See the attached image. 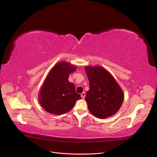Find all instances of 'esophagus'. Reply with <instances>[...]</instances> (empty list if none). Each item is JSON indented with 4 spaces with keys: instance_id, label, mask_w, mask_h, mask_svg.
<instances>
[{
    "instance_id": "esophagus-1",
    "label": "esophagus",
    "mask_w": 157,
    "mask_h": 157,
    "mask_svg": "<svg viewBox=\"0 0 157 157\" xmlns=\"http://www.w3.org/2000/svg\"><path fill=\"white\" fill-rule=\"evenodd\" d=\"M80 96H81V98L82 99H84V98H85V93L82 92L81 94H80Z\"/></svg>"
}]
</instances>
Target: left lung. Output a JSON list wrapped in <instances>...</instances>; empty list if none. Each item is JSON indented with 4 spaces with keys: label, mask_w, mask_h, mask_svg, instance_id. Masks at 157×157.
<instances>
[{
    "label": "left lung",
    "mask_w": 157,
    "mask_h": 157,
    "mask_svg": "<svg viewBox=\"0 0 157 157\" xmlns=\"http://www.w3.org/2000/svg\"><path fill=\"white\" fill-rule=\"evenodd\" d=\"M90 89L86 95L89 111L104 119L119 110L124 95L113 75L101 66H86Z\"/></svg>",
    "instance_id": "8db88e82"
}]
</instances>
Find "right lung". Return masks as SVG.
<instances>
[{
    "mask_svg": "<svg viewBox=\"0 0 157 157\" xmlns=\"http://www.w3.org/2000/svg\"><path fill=\"white\" fill-rule=\"evenodd\" d=\"M77 69L75 65L60 61L49 71L39 92L42 107L53 115H63L70 111L76 101L81 99L75 84L69 81V76Z\"/></svg>",
    "mask_w": 157,
    "mask_h": 157,
    "instance_id": "add662e5",
    "label": "right lung"
}]
</instances>
